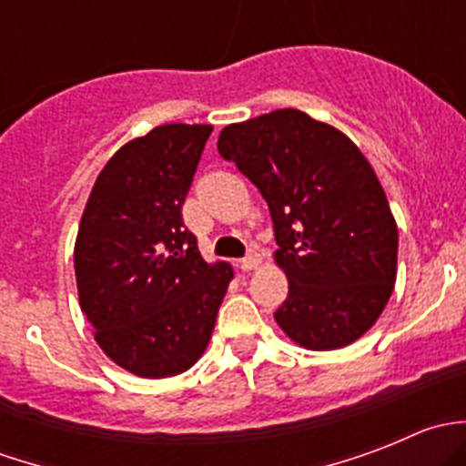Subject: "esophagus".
<instances>
[{
    "instance_id": "obj_1",
    "label": "esophagus",
    "mask_w": 466,
    "mask_h": 466,
    "mask_svg": "<svg viewBox=\"0 0 466 466\" xmlns=\"http://www.w3.org/2000/svg\"><path fill=\"white\" fill-rule=\"evenodd\" d=\"M257 266H259V257H257L255 252H250V255H246L238 261V268H241V270H255Z\"/></svg>"
}]
</instances>
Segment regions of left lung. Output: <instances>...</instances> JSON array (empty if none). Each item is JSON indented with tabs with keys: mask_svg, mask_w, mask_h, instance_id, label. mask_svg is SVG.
Returning a JSON list of instances; mask_svg holds the SVG:
<instances>
[{
	"mask_svg": "<svg viewBox=\"0 0 466 466\" xmlns=\"http://www.w3.org/2000/svg\"><path fill=\"white\" fill-rule=\"evenodd\" d=\"M218 153L261 191L289 277L275 320L307 350L359 340L392 295L399 232L359 146L307 112L275 110L220 130Z\"/></svg>",
	"mask_w": 466,
	"mask_h": 466,
	"instance_id": "1",
	"label": "left lung"
}]
</instances>
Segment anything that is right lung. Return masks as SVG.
I'll use <instances>...</instances> for the list:
<instances>
[{"label":"right lung","mask_w":466,"mask_h":466,"mask_svg":"<svg viewBox=\"0 0 466 466\" xmlns=\"http://www.w3.org/2000/svg\"><path fill=\"white\" fill-rule=\"evenodd\" d=\"M211 126L167 124L121 146L98 173L74 248L81 309L98 347L144 379L203 356L234 277L207 263L182 205Z\"/></svg>","instance_id":"right-lung-1"}]
</instances>
